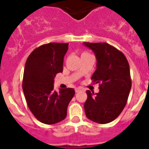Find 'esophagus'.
Returning <instances> with one entry per match:
<instances>
[{"instance_id": "esophagus-1", "label": "esophagus", "mask_w": 149, "mask_h": 149, "mask_svg": "<svg viewBox=\"0 0 149 149\" xmlns=\"http://www.w3.org/2000/svg\"><path fill=\"white\" fill-rule=\"evenodd\" d=\"M81 88H80V87H78V88H75V93H78L79 91H81Z\"/></svg>"}]
</instances>
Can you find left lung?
Segmentation results:
<instances>
[{"mask_svg":"<svg viewBox=\"0 0 149 149\" xmlns=\"http://www.w3.org/2000/svg\"><path fill=\"white\" fill-rule=\"evenodd\" d=\"M84 44L92 49L97 60L96 70L91 79L99 84V92L86 91L84 104L86 117L100 124L113 121L127 104L131 88L130 67L122 52L106 42Z\"/></svg>","mask_w":149,"mask_h":149,"instance_id":"8db88e82","label":"left lung"}]
</instances>
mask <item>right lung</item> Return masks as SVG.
<instances>
[{"label": "right lung", "mask_w": 149, "mask_h": 149, "mask_svg": "<svg viewBox=\"0 0 149 149\" xmlns=\"http://www.w3.org/2000/svg\"><path fill=\"white\" fill-rule=\"evenodd\" d=\"M68 43L51 42L39 46L27 57L22 89L27 106L34 116L47 125L65 119L67 107L74 95L72 88L54 89V77L63 72V58Z\"/></svg>", "instance_id": "obj_1"}]
</instances>
